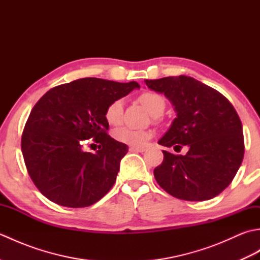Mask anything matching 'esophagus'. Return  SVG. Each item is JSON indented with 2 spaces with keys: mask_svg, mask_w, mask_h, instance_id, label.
<instances>
[{
  "mask_svg": "<svg viewBox=\"0 0 260 260\" xmlns=\"http://www.w3.org/2000/svg\"><path fill=\"white\" fill-rule=\"evenodd\" d=\"M146 148L145 147H136V146H131L129 151L131 152H136V153H143L145 152Z\"/></svg>",
  "mask_w": 260,
  "mask_h": 260,
  "instance_id": "34e87169",
  "label": "esophagus"
}]
</instances>
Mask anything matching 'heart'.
<instances>
[{
  "label": "heart",
  "mask_w": 260,
  "mask_h": 260,
  "mask_svg": "<svg viewBox=\"0 0 260 260\" xmlns=\"http://www.w3.org/2000/svg\"><path fill=\"white\" fill-rule=\"evenodd\" d=\"M139 102L153 117H157L161 115L165 107L164 98L155 92L146 91L141 93ZM121 116H123V102L120 99H116L107 106L106 112H105V118L110 125H118L121 121ZM151 136V132L131 128V127H119L114 132L116 141L136 147L145 145Z\"/></svg>",
  "instance_id": "1"
}]
</instances>
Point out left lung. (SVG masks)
<instances>
[{"label":"left lung","instance_id":"1","mask_svg":"<svg viewBox=\"0 0 260 260\" xmlns=\"http://www.w3.org/2000/svg\"><path fill=\"white\" fill-rule=\"evenodd\" d=\"M151 90L164 93L176 117L158 144L185 155L163 151L154 169L163 190L181 200L204 201L220 194L239 170L245 145L242 125L233 105L213 88L181 75L145 80Z\"/></svg>","mask_w":260,"mask_h":260}]
</instances>
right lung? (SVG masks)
<instances>
[{
  "label": "right lung",
  "mask_w": 260,
  "mask_h": 260,
  "mask_svg": "<svg viewBox=\"0 0 260 260\" xmlns=\"http://www.w3.org/2000/svg\"><path fill=\"white\" fill-rule=\"evenodd\" d=\"M140 88L82 78L52 88L32 108L21 148L31 180L49 200L68 208L91 206L112 189L128 146L112 139L105 118L108 105ZM88 139L96 153L83 151Z\"/></svg>",
  "instance_id": "right-lung-1"
}]
</instances>
